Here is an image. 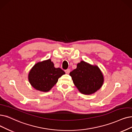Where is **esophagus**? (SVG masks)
Returning <instances> with one entry per match:
<instances>
[{"label":"esophagus","instance_id":"obj_1","mask_svg":"<svg viewBox=\"0 0 132 132\" xmlns=\"http://www.w3.org/2000/svg\"><path fill=\"white\" fill-rule=\"evenodd\" d=\"M65 73H67V74H69V73L70 72V70L69 69H68L65 70Z\"/></svg>","mask_w":132,"mask_h":132}]
</instances>
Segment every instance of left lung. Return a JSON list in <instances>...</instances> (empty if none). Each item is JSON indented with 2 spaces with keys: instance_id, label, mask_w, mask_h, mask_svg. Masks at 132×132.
<instances>
[{
  "instance_id": "1",
  "label": "left lung",
  "mask_w": 132,
  "mask_h": 132,
  "mask_svg": "<svg viewBox=\"0 0 132 132\" xmlns=\"http://www.w3.org/2000/svg\"><path fill=\"white\" fill-rule=\"evenodd\" d=\"M69 74L79 92L85 95L97 92L104 82L103 75L100 68L83 61L78 63L76 69Z\"/></svg>"
}]
</instances>
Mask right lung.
Masks as SVG:
<instances>
[{
    "label": "right lung",
    "mask_w": 132,
    "mask_h": 132,
    "mask_svg": "<svg viewBox=\"0 0 132 132\" xmlns=\"http://www.w3.org/2000/svg\"><path fill=\"white\" fill-rule=\"evenodd\" d=\"M65 72L61 68H56L50 59L36 63L31 68L28 79L31 85L36 90L47 92L50 90Z\"/></svg>",
    "instance_id": "obj_1"
}]
</instances>
